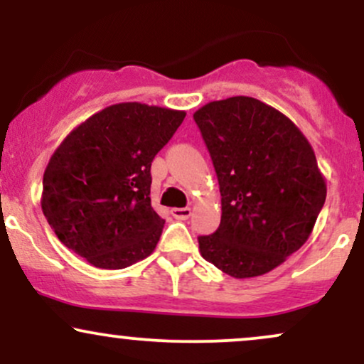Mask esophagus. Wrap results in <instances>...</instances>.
<instances>
[{
	"label": "esophagus",
	"mask_w": 364,
	"mask_h": 364,
	"mask_svg": "<svg viewBox=\"0 0 364 364\" xmlns=\"http://www.w3.org/2000/svg\"><path fill=\"white\" fill-rule=\"evenodd\" d=\"M171 215H173L174 219H178V220H186L188 217L191 215V208L190 207L173 208V210H171Z\"/></svg>",
	"instance_id": "1"
}]
</instances>
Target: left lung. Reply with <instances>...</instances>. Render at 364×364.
Segmentation results:
<instances>
[{"mask_svg":"<svg viewBox=\"0 0 364 364\" xmlns=\"http://www.w3.org/2000/svg\"><path fill=\"white\" fill-rule=\"evenodd\" d=\"M219 179L223 215L198 236L207 262L236 279L279 267L310 237L327 185L310 141L281 111L245 95L193 114Z\"/></svg>","mask_w":364,"mask_h":364,"instance_id":"8db88e82","label":"left lung"}]
</instances>
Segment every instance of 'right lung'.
Returning a JSON list of instances; mask_svg holds the SVG:
<instances>
[{"mask_svg": "<svg viewBox=\"0 0 364 364\" xmlns=\"http://www.w3.org/2000/svg\"><path fill=\"white\" fill-rule=\"evenodd\" d=\"M185 111L121 102L61 141L43 178V212L66 248L99 269L147 258L164 219L150 205V166Z\"/></svg>", "mask_w": 364, "mask_h": 364, "instance_id": "right-lung-1", "label": "right lung"}]
</instances>
